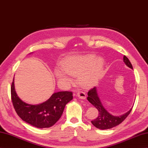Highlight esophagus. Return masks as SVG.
Here are the masks:
<instances>
[{"instance_id": "1", "label": "esophagus", "mask_w": 148, "mask_h": 148, "mask_svg": "<svg viewBox=\"0 0 148 148\" xmlns=\"http://www.w3.org/2000/svg\"><path fill=\"white\" fill-rule=\"evenodd\" d=\"M76 95L77 96V97L80 98V99H85L86 98V94L85 93L82 92V91H78V92L76 93Z\"/></svg>"}]
</instances>
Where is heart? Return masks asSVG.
Masks as SVG:
<instances>
[{"label": "heart", "instance_id": "obj_1", "mask_svg": "<svg viewBox=\"0 0 148 148\" xmlns=\"http://www.w3.org/2000/svg\"><path fill=\"white\" fill-rule=\"evenodd\" d=\"M96 59L97 57L93 55L71 59L63 63L62 69L70 75H79V83L83 86L88 87L97 83L101 75L103 60L101 58L97 61ZM65 73L61 70L55 71L60 80L66 83H71L70 78Z\"/></svg>", "mask_w": 148, "mask_h": 148}]
</instances>
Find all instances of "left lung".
<instances>
[{
	"mask_svg": "<svg viewBox=\"0 0 148 148\" xmlns=\"http://www.w3.org/2000/svg\"><path fill=\"white\" fill-rule=\"evenodd\" d=\"M123 60L127 66L133 69L132 65H131L129 59L125 55L123 57ZM87 99L98 111V116L97 118L91 121L93 126L98 129H110L113 127H115L116 126L119 125V124H121L127 118V116L131 113V110H132V108H131L128 112H127L122 116H116L111 114L108 112L102 105L100 99H99L98 96L97 88H96L95 86L88 91Z\"/></svg>",
	"mask_w": 148,
	"mask_h": 148,
	"instance_id": "1",
	"label": "left lung"
}]
</instances>
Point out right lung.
I'll list each match as a JSON object with an SVG mask.
<instances>
[{
  "instance_id": "obj_1",
  "label": "right lung",
  "mask_w": 148,
  "mask_h": 148,
  "mask_svg": "<svg viewBox=\"0 0 148 148\" xmlns=\"http://www.w3.org/2000/svg\"><path fill=\"white\" fill-rule=\"evenodd\" d=\"M10 90L12 101L18 116L38 128H45L55 125L62 116L65 105L73 99L71 91H60L53 93L45 102L33 105L18 98L15 90L14 79Z\"/></svg>"
}]
</instances>
